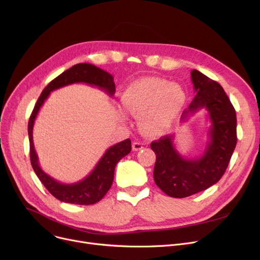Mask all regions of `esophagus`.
Returning a JSON list of instances; mask_svg holds the SVG:
<instances>
[{"label":"esophagus","instance_id":"esophagus-1","mask_svg":"<svg viewBox=\"0 0 260 260\" xmlns=\"http://www.w3.org/2000/svg\"><path fill=\"white\" fill-rule=\"evenodd\" d=\"M144 146H145V144H143V143H141V142H134V143L132 144V149H133L134 151H140V150L143 149Z\"/></svg>","mask_w":260,"mask_h":260}]
</instances>
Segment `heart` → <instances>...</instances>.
Wrapping results in <instances>:
<instances>
[{
	"instance_id": "b5f03b06",
	"label": "heart",
	"mask_w": 260,
	"mask_h": 260,
	"mask_svg": "<svg viewBox=\"0 0 260 260\" xmlns=\"http://www.w3.org/2000/svg\"><path fill=\"white\" fill-rule=\"evenodd\" d=\"M186 100L181 85L154 77L132 82L121 95L123 108L140 115L142 128L151 134L162 133L174 125Z\"/></svg>"
}]
</instances>
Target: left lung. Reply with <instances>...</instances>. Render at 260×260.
<instances>
[{
  "instance_id": "1",
  "label": "left lung",
  "mask_w": 260,
  "mask_h": 260,
  "mask_svg": "<svg viewBox=\"0 0 260 260\" xmlns=\"http://www.w3.org/2000/svg\"><path fill=\"white\" fill-rule=\"evenodd\" d=\"M190 75L196 96L184 110L181 121L206 109L211 128L203 154L197 158L182 156L174 145L175 134L165 135L150 145L156 155L154 182L172 198L189 197L216 184L224 175L237 144L236 111L223 88L197 70Z\"/></svg>"
}]
</instances>
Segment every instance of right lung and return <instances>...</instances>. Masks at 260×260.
I'll return each mask as SVG.
<instances>
[{"label": "right lung", "mask_w": 260, "mask_h": 260, "mask_svg": "<svg viewBox=\"0 0 260 260\" xmlns=\"http://www.w3.org/2000/svg\"><path fill=\"white\" fill-rule=\"evenodd\" d=\"M73 83H86L92 86H97V88L105 91L109 96H113L115 93L113 76L108 72L90 63H78L74 66L49 82L37 101L28 121L30 163L37 177L56 199L71 204L90 205L101 201L110 189L111 185L113 183L116 164L120 158L126 156L131 151V141L130 139H127L110 147L91 174L76 183H60L45 174L39 166L38 155L36 153L32 141L35 119L49 93Z\"/></svg>", "instance_id": "add662e5"}]
</instances>
